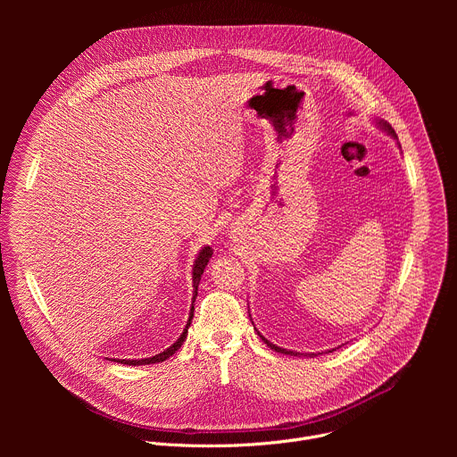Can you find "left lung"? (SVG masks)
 Instances as JSON below:
<instances>
[{
    "mask_svg": "<svg viewBox=\"0 0 457 457\" xmlns=\"http://www.w3.org/2000/svg\"><path fill=\"white\" fill-rule=\"evenodd\" d=\"M378 124H379V128L381 129H385V132L388 134V136H393V137H396V132L393 129V126H390L386 120H378ZM258 337H260V340H262L268 347H271L273 351H277V353H282V354H289V356H309V358H312V356H316V354H302V353H296V351H287V349H282V347H277L275 344H271L268 338H264L262 335L258 333ZM333 351H337V349H333ZM333 351H329V353H333Z\"/></svg>",
    "mask_w": 457,
    "mask_h": 457,
    "instance_id": "1",
    "label": "left lung"
}]
</instances>
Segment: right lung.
<instances>
[{
	"instance_id": "1",
	"label": "right lung",
	"mask_w": 457,
	"mask_h": 457,
	"mask_svg": "<svg viewBox=\"0 0 457 457\" xmlns=\"http://www.w3.org/2000/svg\"><path fill=\"white\" fill-rule=\"evenodd\" d=\"M212 254H213V249H212L210 245H204V247L201 249V253L197 254V258H195V264H193V300H191V309H189L187 323H186V328H184L182 335L179 337V340H177L173 345H170L166 351H162V353H159V354H155V356H152V358H143V360H117V361H120V363H124V365H150V363H159V361L168 360L171 354H175V353L180 349V345H182L184 340H186L189 323H191V320H193V311H195L193 305H195V298H197L199 282H201V277H203V273H204V270H206V266H208V262H210Z\"/></svg>"
}]
</instances>
